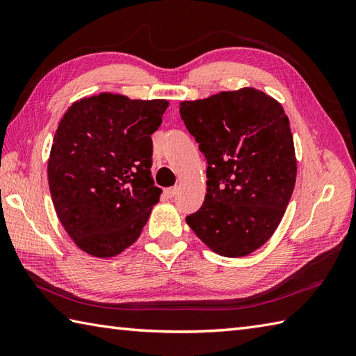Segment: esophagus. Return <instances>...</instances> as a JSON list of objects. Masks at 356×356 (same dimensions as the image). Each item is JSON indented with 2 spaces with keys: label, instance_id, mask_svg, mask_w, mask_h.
<instances>
[{
  "label": "esophagus",
  "instance_id": "esophagus-1",
  "mask_svg": "<svg viewBox=\"0 0 356 356\" xmlns=\"http://www.w3.org/2000/svg\"><path fill=\"white\" fill-rule=\"evenodd\" d=\"M177 194V186H171V188H166V190H165V195H166V197H174V195H176Z\"/></svg>",
  "mask_w": 356,
  "mask_h": 356
}]
</instances>
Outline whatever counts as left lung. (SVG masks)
<instances>
[{
	"label": "left lung",
	"instance_id": "obj_1",
	"mask_svg": "<svg viewBox=\"0 0 356 356\" xmlns=\"http://www.w3.org/2000/svg\"><path fill=\"white\" fill-rule=\"evenodd\" d=\"M179 111L208 163L205 200L186 223L218 255L254 252L282 222L297 177L283 107L246 87L180 102Z\"/></svg>",
	"mask_w": 356,
	"mask_h": 356
}]
</instances>
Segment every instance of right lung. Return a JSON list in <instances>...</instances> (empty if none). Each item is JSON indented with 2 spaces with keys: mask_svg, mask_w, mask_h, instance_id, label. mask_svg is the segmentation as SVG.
<instances>
[{
  "mask_svg": "<svg viewBox=\"0 0 356 356\" xmlns=\"http://www.w3.org/2000/svg\"><path fill=\"white\" fill-rule=\"evenodd\" d=\"M166 107L102 93L74 102L59 122L49 186L59 220L87 254L118 255L140 236L162 193L151 179V134Z\"/></svg>",
  "mask_w": 356,
  "mask_h": 356,
  "instance_id": "1",
  "label": "right lung"
}]
</instances>
